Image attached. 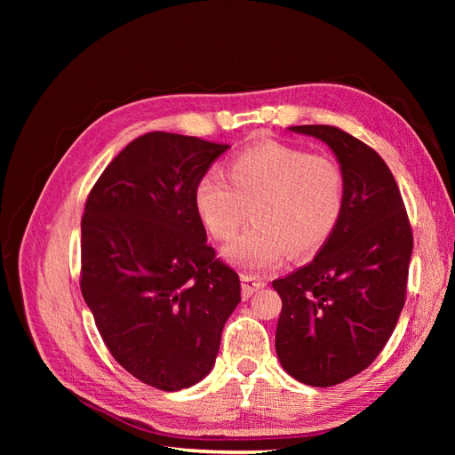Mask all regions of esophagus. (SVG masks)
<instances>
[{
	"label": "esophagus",
	"mask_w": 455,
	"mask_h": 455,
	"mask_svg": "<svg viewBox=\"0 0 455 455\" xmlns=\"http://www.w3.org/2000/svg\"><path fill=\"white\" fill-rule=\"evenodd\" d=\"M240 282H243V297H244V299L252 297V293H256L258 289H262V287L266 285V283L262 282V279L252 275V274L240 275Z\"/></svg>",
	"instance_id": "34e87169"
}]
</instances>
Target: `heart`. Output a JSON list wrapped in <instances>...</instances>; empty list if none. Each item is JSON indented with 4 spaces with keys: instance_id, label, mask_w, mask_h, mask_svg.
Masks as SVG:
<instances>
[{
    "instance_id": "heart-1",
    "label": "heart",
    "mask_w": 455,
    "mask_h": 455,
    "mask_svg": "<svg viewBox=\"0 0 455 455\" xmlns=\"http://www.w3.org/2000/svg\"><path fill=\"white\" fill-rule=\"evenodd\" d=\"M227 180L205 173L196 188V211L212 238L233 240L252 209L254 227L222 250L243 269L277 266L316 254L336 233L346 211V176L326 156L282 142H259L235 154Z\"/></svg>"
}]
</instances>
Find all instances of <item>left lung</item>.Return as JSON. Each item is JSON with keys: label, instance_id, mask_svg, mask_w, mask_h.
Wrapping results in <instances>:
<instances>
[{"label": "left lung", "instance_id": "1", "mask_svg": "<svg viewBox=\"0 0 455 455\" xmlns=\"http://www.w3.org/2000/svg\"><path fill=\"white\" fill-rule=\"evenodd\" d=\"M323 140L346 176V211L311 264L275 279V352L313 387L363 371L387 344L407 295L412 233L391 170L373 148L328 124L289 127Z\"/></svg>", "mask_w": 455, "mask_h": 455}]
</instances>
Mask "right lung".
<instances>
[{
	"mask_svg": "<svg viewBox=\"0 0 455 455\" xmlns=\"http://www.w3.org/2000/svg\"><path fill=\"white\" fill-rule=\"evenodd\" d=\"M228 147L173 132L127 144L95 183L82 219V295L111 355L142 383L180 391L215 365L240 303L215 258L196 188Z\"/></svg>",
	"mask_w": 455,
	"mask_h": 455,
	"instance_id": "add662e5",
	"label": "right lung"
}]
</instances>
